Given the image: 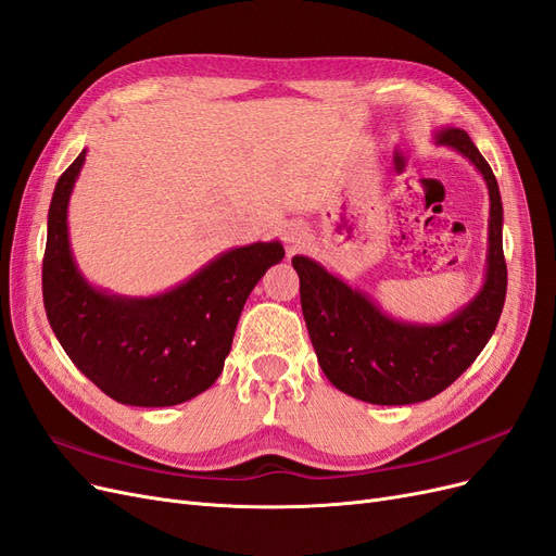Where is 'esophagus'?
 Listing matches in <instances>:
<instances>
[{"mask_svg": "<svg viewBox=\"0 0 556 556\" xmlns=\"http://www.w3.org/2000/svg\"><path fill=\"white\" fill-rule=\"evenodd\" d=\"M280 239L285 241L287 251L294 253V251H299V248H303L305 232H303V227L296 223H285V225H280Z\"/></svg>", "mask_w": 556, "mask_h": 556, "instance_id": "obj_1", "label": "esophagus"}]
</instances>
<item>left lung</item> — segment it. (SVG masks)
I'll return each instance as SVG.
<instances>
[{"mask_svg":"<svg viewBox=\"0 0 556 556\" xmlns=\"http://www.w3.org/2000/svg\"><path fill=\"white\" fill-rule=\"evenodd\" d=\"M434 140L469 159L490 193L488 274L483 290L463 311L442 324L397 321L321 264L292 257L305 327L324 375L342 393L372 405H414L448 389L483 352L504 311L508 271L500 186L463 128L437 130Z\"/></svg>","mask_w":556,"mask_h":556,"instance_id":"8db88e82","label":"left lung"}]
</instances>
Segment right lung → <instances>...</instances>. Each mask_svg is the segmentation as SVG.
Segmentation results:
<instances>
[{"instance_id":"right-lung-1","label":"right lung","mask_w":556,"mask_h":556,"mask_svg":"<svg viewBox=\"0 0 556 556\" xmlns=\"http://www.w3.org/2000/svg\"><path fill=\"white\" fill-rule=\"evenodd\" d=\"M87 149L54 186L43 255L50 327L78 370L132 407H169L200 395L223 372L248 294L285 257L280 241L232 248L159 296L128 299L91 287L68 243V198Z\"/></svg>"}]
</instances>
